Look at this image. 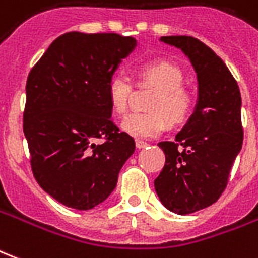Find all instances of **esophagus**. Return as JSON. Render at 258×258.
<instances>
[{
  "instance_id": "obj_1",
  "label": "esophagus",
  "mask_w": 258,
  "mask_h": 258,
  "mask_svg": "<svg viewBox=\"0 0 258 258\" xmlns=\"http://www.w3.org/2000/svg\"><path fill=\"white\" fill-rule=\"evenodd\" d=\"M135 145H137V148H138V149H144V148H146V146L149 145V144H148V142H145V141L137 140L135 141Z\"/></svg>"
}]
</instances>
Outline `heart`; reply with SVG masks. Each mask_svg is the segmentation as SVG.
Returning a JSON list of instances; mask_svg holds the SVG:
<instances>
[{
  "instance_id": "obj_1",
  "label": "heart",
  "mask_w": 258,
  "mask_h": 258,
  "mask_svg": "<svg viewBox=\"0 0 258 258\" xmlns=\"http://www.w3.org/2000/svg\"><path fill=\"white\" fill-rule=\"evenodd\" d=\"M141 83L155 85L157 92L151 101L153 112H134L121 121V130L134 138H155L171 123H181L189 116L194 106V95L184 85L185 74L178 64L153 59L138 66ZM133 83L125 73L116 72L107 81V98L113 110L123 114L130 103Z\"/></svg>"
}]
</instances>
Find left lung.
<instances>
[{
	"mask_svg": "<svg viewBox=\"0 0 258 258\" xmlns=\"http://www.w3.org/2000/svg\"><path fill=\"white\" fill-rule=\"evenodd\" d=\"M179 48L198 77L194 113L173 142H159L166 164L155 179L164 207L185 216L216 203L243 144L238 83L216 52L188 36L162 37Z\"/></svg>",
	"mask_w": 258,
	"mask_h": 258,
	"instance_id": "8db88e82",
	"label": "left lung"
}]
</instances>
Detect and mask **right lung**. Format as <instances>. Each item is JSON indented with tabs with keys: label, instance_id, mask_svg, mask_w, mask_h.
<instances>
[{
	"label": "right lung",
	"instance_id": "add662e5",
	"mask_svg": "<svg viewBox=\"0 0 258 258\" xmlns=\"http://www.w3.org/2000/svg\"><path fill=\"white\" fill-rule=\"evenodd\" d=\"M137 47L116 33L58 37L26 83L25 133L34 178L59 203L90 210L112 194L135 151L112 120L107 81ZM103 138V144H95Z\"/></svg>",
	"mask_w": 258,
	"mask_h": 258
}]
</instances>
